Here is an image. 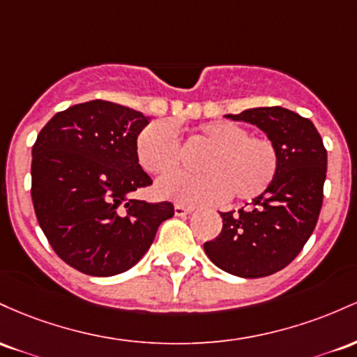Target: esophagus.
I'll return each mask as SVG.
<instances>
[{
	"label": "esophagus",
	"instance_id": "1",
	"mask_svg": "<svg viewBox=\"0 0 357 357\" xmlns=\"http://www.w3.org/2000/svg\"><path fill=\"white\" fill-rule=\"evenodd\" d=\"M194 211V207L183 206V204H175V215H187Z\"/></svg>",
	"mask_w": 357,
	"mask_h": 357
}]
</instances>
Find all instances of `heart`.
Wrapping results in <instances>:
<instances>
[{
    "instance_id": "1",
    "label": "heart",
    "mask_w": 357,
    "mask_h": 357,
    "mask_svg": "<svg viewBox=\"0 0 357 357\" xmlns=\"http://www.w3.org/2000/svg\"><path fill=\"white\" fill-rule=\"evenodd\" d=\"M192 139L206 145L199 155L197 174L162 178L157 192L185 204H204L226 197L251 200L265 194L278 172L275 143L266 136L248 135L246 128L226 121L204 123ZM136 158L153 175H167L180 165V142L172 123L153 121L136 138Z\"/></svg>"
}]
</instances>
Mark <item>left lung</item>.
<instances>
[{
    "instance_id": "1",
    "label": "left lung",
    "mask_w": 357,
    "mask_h": 357,
    "mask_svg": "<svg viewBox=\"0 0 357 357\" xmlns=\"http://www.w3.org/2000/svg\"><path fill=\"white\" fill-rule=\"evenodd\" d=\"M258 126L278 150L276 177L248 209L221 212L222 231L204 251L215 266L241 278H261L290 265L317 224L327 151L310 119L282 106L226 114Z\"/></svg>"
}]
</instances>
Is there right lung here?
<instances>
[{
    "label": "right lung",
    "instance_id": "obj_1",
    "mask_svg": "<svg viewBox=\"0 0 357 357\" xmlns=\"http://www.w3.org/2000/svg\"><path fill=\"white\" fill-rule=\"evenodd\" d=\"M109 101L75 104L43 126L31 148V200L50 246L67 265L113 276L150 250L170 202L131 197L151 183L136 158V138L150 123Z\"/></svg>",
    "mask_w": 357,
    "mask_h": 357
}]
</instances>
